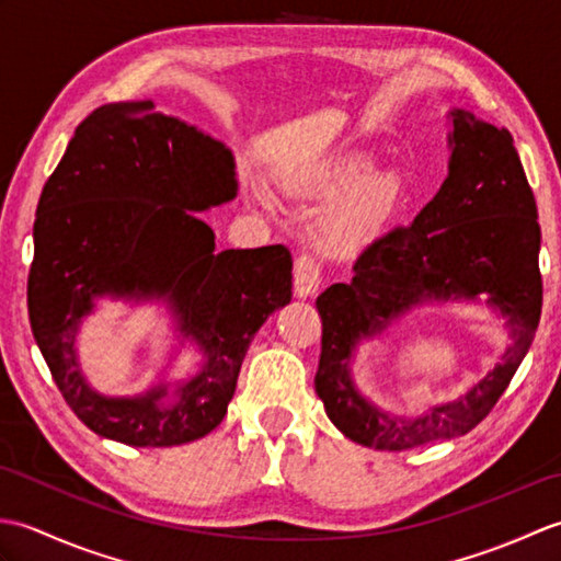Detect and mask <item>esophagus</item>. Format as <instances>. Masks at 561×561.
<instances>
[{
	"label": "esophagus",
	"instance_id": "esophagus-1",
	"mask_svg": "<svg viewBox=\"0 0 561 561\" xmlns=\"http://www.w3.org/2000/svg\"><path fill=\"white\" fill-rule=\"evenodd\" d=\"M320 287V267L313 255H299L296 257V265H294V294L299 296V299H308V296H313Z\"/></svg>",
	"mask_w": 561,
	"mask_h": 561
}]
</instances>
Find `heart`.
I'll return each instance as SVG.
<instances>
[{
    "label": "heart",
    "instance_id": "heart-1",
    "mask_svg": "<svg viewBox=\"0 0 561 561\" xmlns=\"http://www.w3.org/2000/svg\"><path fill=\"white\" fill-rule=\"evenodd\" d=\"M291 197H332L316 219V241L328 253H347L383 224L402 195L398 171H374V153L337 151L296 165L282 178ZM257 197L267 202L265 193Z\"/></svg>",
    "mask_w": 561,
    "mask_h": 561
}]
</instances>
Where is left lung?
<instances>
[{
  "label": "left lung",
  "instance_id": "left-lung-1",
  "mask_svg": "<svg viewBox=\"0 0 561 561\" xmlns=\"http://www.w3.org/2000/svg\"><path fill=\"white\" fill-rule=\"evenodd\" d=\"M448 175L414 221L376 238L350 282L318 296L323 350L316 392L340 432L376 450H408L472 432L528 354L542 311L540 224L514 137L448 111ZM507 320L512 344L465 397L416 415L388 413L355 388L351 364L370 341L416 307L477 300Z\"/></svg>",
  "mask_w": 561,
  "mask_h": 561
}]
</instances>
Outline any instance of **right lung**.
<instances>
[{"label": "right lung", "instance_id": "right-lung-1", "mask_svg": "<svg viewBox=\"0 0 561 561\" xmlns=\"http://www.w3.org/2000/svg\"><path fill=\"white\" fill-rule=\"evenodd\" d=\"M236 195L231 149L153 101L101 105L77 127L35 209L28 318L59 392L91 432L165 448L224 420L255 332L291 301L287 248L217 253L197 217ZM99 298L165 302L182 346L198 354L194 371L135 397L99 393L76 350Z\"/></svg>", "mask_w": 561, "mask_h": 561}]
</instances>
